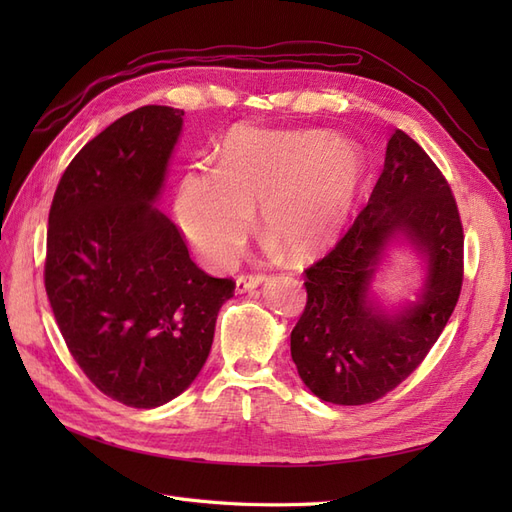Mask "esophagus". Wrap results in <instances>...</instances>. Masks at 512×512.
I'll use <instances>...</instances> for the list:
<instances>
[{"instance_id": "esophagus-1", "label": "esophagus", "mask_w": 512, "mask_h": 512, "mask_svg": "<svg viewBox=\"0 0 512 512\" xmlns=\"http://www.w3.org/2000/svg\"><path fill=\"white\" fill-rule=\"evenodd\" d=\"M267 280H269V275H265V273H243V275L237 277V292L239 294L241 292H250L256 286L265 284Z\"/></svg>"}]
</instances>
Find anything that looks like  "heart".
<instances>
[{"instance_id": "obj_1", "label": "heart", "mask_w": 512, "mask_h": 512, "mask_svg": "<svg viewBox=\"0 0 512 512\" xmlns=\"http://www.w3.org/2000/svg\"><path fill=\"white\" fill-rule=\"evenodd\" d=\"M363 177L354 145L316 132L230 134L215 168H192L179 183L181 230L213 265H230L260 207L265 235L292 256L324 250L344 228Z\"/></svg>"}]
</instances>
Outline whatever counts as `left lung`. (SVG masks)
Segmentation results:
<instances>
[{
	"mask_svg": "<svg viewBox=\"0 0 512 512\" xmlns=\"http://www.w3.org/2000/svg\"><path fill=\"white\" fill-rule=\"evenodd\" d=\"M408 236L428 256L422 301L386 317L366 299L383 245ZM463 284V226L442 170L395 130L369 203L333 250L305 269L307 303L290 333L305 386L337 406L371 404L404 382L438 342Z\"/></svg>",
	"mask_w": 512,
	"mask_h": 512,
	"instance_id": "obj_1",
	"label": "left lung"
}]
</instances>
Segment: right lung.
I'll use <instances>...</instances> for the list:
<instances>
[{
	"label": "right lung",
	"instance_id": "obj_1",
	"mask_svg": "<svg viewBox=\"0 0 512 512\" xmlns=\"http://www.w3.org/2000/svg\"><path fill=\"white\" fill-rule=\"evenodd\" d=\"M181 108L149 104L76 153L49 211L44 288L57 327L98 391L158 408L203 369L232 277L190 258L151 203L181 132Z\"/></svg>",
	"mask_w": 512,
	"mask_h": 512
}]
</instances>
